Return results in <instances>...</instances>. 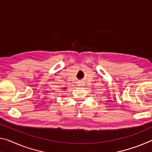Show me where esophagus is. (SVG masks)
Segmentation results:
<instances>
[{"instance_id":"34e87169","label":"esophagus","mask_w":152,"mask_h":152,"mask_svg":"<svg viewBox=\"0 0 152 152\" xmlns=\"http://www.w3.org/2000/svg\"><path fill=\"white\" fill-rule=\"evenodd\" d=\"M78 86H83V83H82L81 81L78 82Z\"/></svg>"}]
</instances>
